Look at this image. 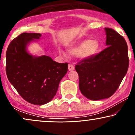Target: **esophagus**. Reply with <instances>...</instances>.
<instances>
[{
	"label": "esophagus",
	"instance_id": "esophagus-1",
	"mask_svg": "<svg viewBox=\"0 0 135 135\" xmlns=\"http://www.w3.org/2000/svg\"><path fill=\"white\" fill-rule=\"evenodd\" d=\"M68 69H69V71H72L73 70H74V67L73 65H72L71 64H69L68 65Z\"/></svg>",
	"mask_w": 135,
	"mask_h": 135
}]
</instances>
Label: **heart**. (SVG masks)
I'll list each match as a JSON object with an SVG mask.
<instances>
[{
	"mask_svg": "<svg viewBox=\"0 0 135 135\" xmlns=\"http://www.w3.org/2000/svg\"><path fill=\"white\" fill-rule=\"evenodd\" d=\"M100 44L97 39L85 40L68 50L70 55H77L80 60H85L93 57L98 52Z\"/></svg>",
	"mask_w": 135,
	"mask_h": 135,
	"instance_id": "heart-1",
	"label": "heart"
}]
</instances>
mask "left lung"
I'll return each mask as SVG.
<instances>
[{
    "label": "left lung",
    "mask_w": 135,
    "mask_h": 135,
    "mask_svg": "<svg viewBox=\"0 0 135 135\" xmlns=\"http://www.w3.org/2000/svg\"><path fill=\"white\" fill-rule=\"evenodd\" d=\"M106 49L75 66L79 89L91 100H101L115 93L128 71V47L125 38L114 29L104 28Z\"/></svg>",
    "instance_id": "left-lung-1"
}]
</instances>
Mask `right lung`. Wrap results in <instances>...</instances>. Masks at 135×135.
I'll list each match as a JSON object with an SVG mask.
<instances>
[{
	"label": "right lung",
	"instance_id": "obj_1",
	"mask_svg": "<svg viewBox=\"0 0 135 135\" xmlns=\"http://www.w3.org/2000/svg\"><path fill=\"white\" fill-rule=\"evenodd\" d=\"M41 36L38 33H22L10 42L6 53L9 82L25 100L36 105L47 104L53 98L68 68V63L28 52L27 46Z\"/></svg>",
	"mask_w": 135,
	"mask_h": 135
}]
</instances>
